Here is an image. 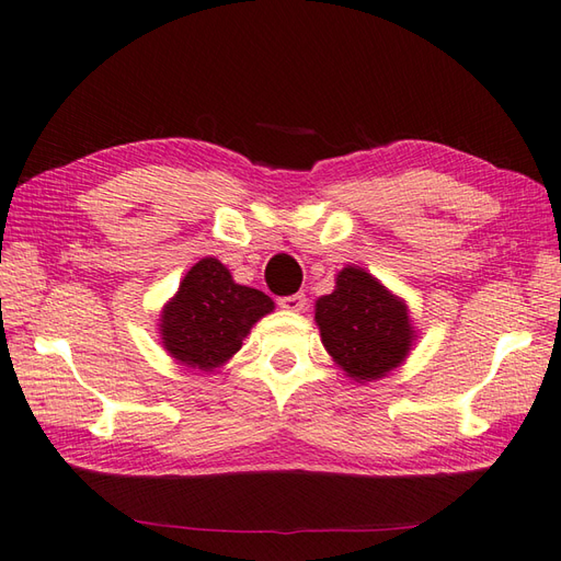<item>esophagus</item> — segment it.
Listing matches in <instances>:
<instances>
[{"label":"esophagus","instance_id":"obj_1","mask_svg":"<svg viewBox=\"0 0 561 561\" xmlns=\"http://www.w3.org/2000/svg\"><path fill=\"white\" fill-rule=\"evenodd\" d=\"M277 304H279V308H284V310H291V312H301L304 308H306V294H291V296H282V298H277Z\"/></svg>","mask_w":561,"mask_h":561}]
</instances>
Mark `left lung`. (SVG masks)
Listing matches in <instances>:
<instances>
[{"label":"left lung","instance_id":"obj_1","mask_svg":"<svg viewBox=\"0 0 561 561\" xmlns=\"http://www.w3.org/2000/svg\"><path fill=\"white\" fill-rule=\"evenodd\" d=\"M316 322L332 360L356 382L399 368L415 340L407 304L354 265L336 275L332 294L318 298Z\"/></svg>","mask_w":561,"mask_h":561}]
</instances>
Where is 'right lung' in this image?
I'll return each instance as SVG.
<instances>
[{"label":"right lung","instance_id":"add662e5","mask_svg":"<svg viewBox=\"0 0 561 561\" xmlns=\"http://www.w3.org/2000/svg\"><path fill=\"white\" fill-rule=\"evenodd\" d=\"M272 310L270 296L233 282L217 257H203L162 308V346L184 366L213 373L237 354L253 324Z\"/></svg>","mask_w":561,"mask_h":561}]
</instances>
